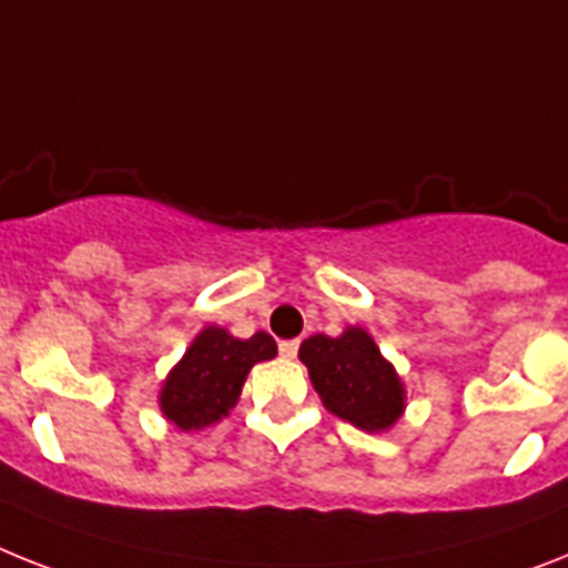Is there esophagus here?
I'll list each match as a JSON object with an SVG mask.
<instances>
[{
	"instance_id": "obj_1",
	"label": "esophagus",
	"mask_w": 568,
	"mask_h": 568,
	"mask_svg": "<svg viewBox=\"0 0 568 568\" xmlns=\"http://www.w3.org/2000/svg\"><path fill=\"white\" fill-rule=\"evenodd\" d=\"M278 351H281V357H287V359H293L295 354H298V339H284L278 345Z\"/></svg>"
}]
</instances>
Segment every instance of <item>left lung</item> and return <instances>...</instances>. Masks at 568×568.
Segmentation results:
<instances>
[{"mask_svg":"<svg viewBox=\"0 0 568 568\" xmlns=\"http://www.w3.org/2000/svg\"><path fill=\"white\" fill-rule=\"evenodd\" d=\"M298 359L336 418L365 433H386L403 415L406 388L365 327H348L342 336H311L302 342Z\"/></svg>","mask_w":568,"mask_h":568,"instance_id":"8db88e82","label":"left lung"}]
</instances>
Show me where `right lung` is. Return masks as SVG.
<instances>
[{"mask_svg": "<svg viewBox=\"0 0 568 568\" xmlns=\"http://www.w3.org/2000/svg\"><path fill=\"white\" fill-rule=\"evenodd\" d=\"M275 354L278 345L264 331L250 339H237L226 327H203L162 383L159 409L185 433L217 424L241 397L252 365L273 359Z\"/></svg>", "mask_w": 568, "mask_h": 568, "instance_id": "right-lung-1", "label": "right lung"}]
</instances>
